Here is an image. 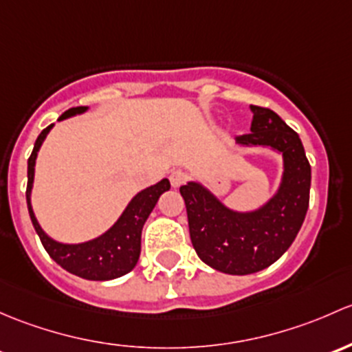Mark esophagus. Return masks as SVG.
<instances>
[{
    "label": "esophagus",
    "mask_w": 352,
    "mask_h": 352,
    "mask_svg": "<svg viewBox=\"0 0 352 352\" xmlns=\"http://www.w3.org/2000/svg\"><path fill=\"white\" fill-rule=\"evenodd\" d=\"M188 177H190V175H188L184 169H173L171 175H169V181H171L173 186L177 188V186H181V184L186 183Z\"/></svg>",
    "instance_id": "obj_1"
}]
</instances>
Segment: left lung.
<instances>
[{
    "instance_id": "obj_1",
    "label": "left lung",
    "mask_w": 352,
    "mask_h": 352,
    "mask_svg": "<svg viewBox=\"0 0 352 352\" xmlns=\"http://www.w3.org/2000/svg\"><path fill=\"white\" fill-rule=\"evenodd\" d=\"M251 132L239 135L237 142L283 152V183L274 198L256 212L237 213L198 183L179 188L195 251L227 274L257 273L280 259L295 241L310 201V162L298 133L270 108L251 104Z\"/></svg>"
}]
</instances>
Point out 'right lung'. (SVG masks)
<instances>
[{
  "label": "right lung",
  "mask_w": 352,
  "mask_h": 352,
  "mask_svg": "<svg viewBox=\"0 0 352 352\" xmlns=\"http://www.w3.org/2000/svg\"><path fill=\"white\" fill-rule=\"evenodd\" d=\"M85 110L86 107L69 108L67 111H64L60 115L59 120H64V118L71 117V115L82 113ZM50 129H52V125L42 130L41 135L35 140L34 151H32L30 157H28L27 205L32 223H34L38 237H41L43 249H45L47 254L52 257L60 267H64L69 273L76 274V276L85 278V280L107 281L130 273L135 267L140 256V235H142L144 223H146L147 217L151 215L152 208L157 203L159 197L164 191H168L171 188V184H169L168 179H162L157 184H154V186H149L144 191H140L129 203V206L122 213L118 222L98 239L85 242V244H60V242L52 241L49 235L43 234L30 205L35 159H37V152L41 149L43 139H45Z\"/></svg>",
  "instance_id": "obj_1"
}]
</instances>
